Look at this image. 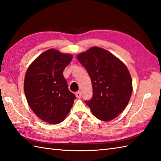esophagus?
I'll return each instance as SVG.
<instances>
[{"mask_svg": "<svg viewBox=\"0 0 161 161\" xmlns=\"http://www.w3.org/2000/svg\"><path fill=\"white\" fill-rule=\"evenodd\" d=\"M75 95H76V97H77V98L80 99V98H81V92H80V91H78V92H77V93H75Z\"/></svg>", "mask_w": 161, "mask_h": 161, "instance_id": "esophagus-1", "label": "esophagus"}]
</instances>
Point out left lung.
I'll return each instance as SVG.
<instances>
[{"label": "left lung", "mask_w": 161, "mask_h": 161, "mask_svg": "<svg viewBox=\"0 0 161 161\" xmlns=\"http://www.w3.org/2000/svg\"><path fill=\"white\" fill-rule=\"evenodd\" d=\"M77 58L90 75L93 87V97L85 103L97 119L111 120L126 108L132 93L127 68L114 54L98 47Z\"/></svg>", "instance_id": "left-lung-1"}]
</instances>
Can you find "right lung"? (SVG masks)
Listing matches in <instances>:
<instances>
[{
  "instance_id": "obj_1",
  "label": "right lung",
  "mask_w": 161,
  "mask_h": 161,
  "mask_svg": "<svg viewBox=\"0 0 161 161\" xmlns=\"http://www.w3.org/2000/svg\"><path fill=\"white\" fill-rule=\"evenodd\" d=\"M72 59L70 54L50 49L37 57L26 72L24 91L30 107L50 124L62 122L76 98L63 75Z\"/></svg>"
}]
</instances>
